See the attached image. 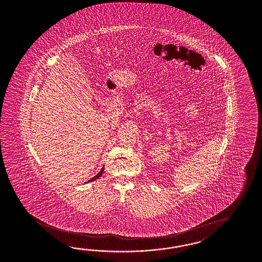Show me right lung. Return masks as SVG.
Returning a JSON list of instances; mask_svg holds the SVG:
<instances>
[{
    "instance_id": "obj_1",
    "label": "right lung",
    "mask_w": 262,
    "mask_h": 262,
    "mask_svg": "<svg viewBox=\"0 0 262 262\" xmlns=\"http://www.w3.org/2000/svg\"><path fill=\"white\" fill-rule=\"evenodd\" d=\"M103 170H104V168H102V170H101V171H100L98 174H96V176L93 177V178H92L91 180H89V182H90V181H93V180H95V179H97V178H99V177L102 176V173H103Z\"/></svg>"
}]
</instances>
